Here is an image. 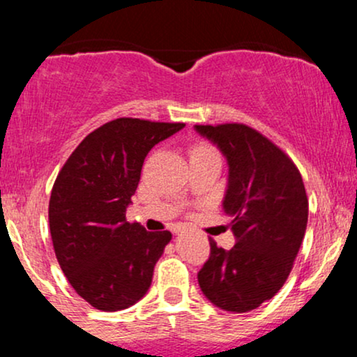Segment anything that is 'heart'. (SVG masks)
I'll return each instance as SVG.
<instances>
[{
	"label": "heart",
	"instance_id": "1",
	"mask_svg": "<svg viewBox=\"0 0 357 357\" xmlns=\"http://www.w3.org/2000/svg\"><path fill=\"white\" fill-rule=\"evenodd\" d=\"M208 153H216V149L208 142H198L195 147L191 149V155L195 154H208Z\"/></svg>",
	"mask_w": 357,
	"mask_h": 357
}]
</instances>
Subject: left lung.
<instances>
[{
    "label": "left lung",
    "mask_w": 357,
    "mask_h": 357,
    "mask_svg": "<svg viewBox=\"0 0 357 357\" xmlns=\"http://www.w3.org/2000/svg\"><path fill=\"white\" fill-rule=\"evenodd\" d=\"M196 130L228 159L223 208L236 240L227 252L210 238L199 287L220 309L248 312L275 296L292 272L309 216L304 181L289 154L253 127L227 122Z\"/></svg>",
    "instance_id": "obj_1"
}]
</instances>
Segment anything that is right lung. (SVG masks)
Instances as JSON below:
<instances>
[{
  "label": "right lung",
  "mask_w": 357,
  "mask_h": 357,
  "mask_svg": "<svg viewBox=\"0 0 357 357\" xmlns=\"http://www.w3.org/2000/svg\"><path fill=\"white\" fill-rule=\"evenodd\" d=\"M183 122L119 117L90 132L52 188L48 221L56 260L75 292L104 312L144 297L171 233L126 220L144 159Z\"/></svg>",
  "instance_id": "1"
}]
</instances>
